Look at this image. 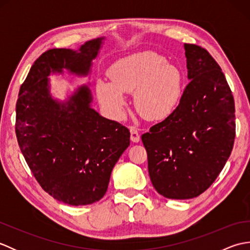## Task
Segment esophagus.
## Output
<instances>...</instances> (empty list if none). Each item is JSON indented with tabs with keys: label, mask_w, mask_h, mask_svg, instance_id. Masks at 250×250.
<instances>
[{
	"label": "esophagus",
	"mask_w": 250,
	"mask_h": 250,
	"mask_svg": "<svg viewBox=\"0 0 250 250\" xmlns=\"http://www.w3.org/2000/svg\"><path fill=\"white\" fill-rule=\"evenodd\" d=\"M130 133H131V141L133 143L140 142V133L135 126H130Z\"/></svg>",
	"instance_id": "esophagus-1"
}]
</instances>
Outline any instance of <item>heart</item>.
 <instances>
[{
    "mask_svg": "<svg viewBox=\"0 0 250 250\" xmlns=\"http://www.w3.org/2000/svg\"><path fill=\"white\" fill-rule=\"evenodd\" d=\"M111 83L98 79L95 88L100 103L115 119L125 113L124 93H134V105L147 120L171 116L183 97L184 75L176 65L152 51L122 58L109 67Z\"/></svg>",
    "mask_w": 250,
    "mask_h": 250,
    "instance_id": "b5f03b06",
    "label": "heart"
}]
</instances>
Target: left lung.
<instances>
[{
  "instance_id": "8db88e82",
  "label": "left lung",
  "mask_w": 250,
  "mask_h": 250,
  "mask_svg": "<svg viewBox=\"0 0 250 250\" xmlns=\"http://www.w3.org/2000/svg\"><path fill=\"white\" fill-rule=\"evenodd\" d=\"M189 83L174 113L142 135L158 193L187 200L203 193L229 159L235 137L234 99L214 58L185 44Z\"/></svg>"
}]
</instances>
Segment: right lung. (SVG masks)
Listing matches in <instances>:
<instances>
[{
	"instance_id": "obj_1",
	"label": "right lung",
	"mask_w": 250,
	"mask_h": 250,
	"mask_svg": "<svg viewBox=\"0 0 250 250\" xmlns=\"http://www.w3.org/2000/svg\"><path fill=\"white\" fill-rule=\"evenodd\" d=\"M104 40L88 41L77 50L44 52L32 65L16 104V135L26 163L41 187L68 205L102 199L115 164L130 145L125 126L91 107L87 84L65 101L50 93V75L66 71L88 76Z\"/></svg>"
}]
</instances>
